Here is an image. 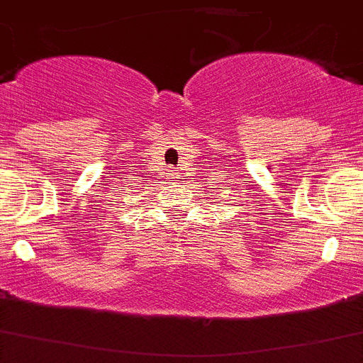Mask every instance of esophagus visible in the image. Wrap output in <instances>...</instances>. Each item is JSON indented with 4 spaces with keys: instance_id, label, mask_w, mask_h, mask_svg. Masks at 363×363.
Listing matches in <instances>:
<instances>
[{
    "instance_id": "obj_1",
    "label": "esophagus",
    "mask_w": 363,
    "mask_h": 363,
    "mask_svg": "<svg viewBox=\"0 0 363 363\" xmlns=\"http://www.w3.org/2000/svg\"><path fill=\"white\" fill-rule=\"evenodd\" d=\"M172 172H175V170H172Z\"/></svg>"
}]
</instances>
